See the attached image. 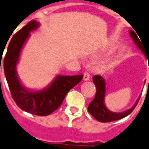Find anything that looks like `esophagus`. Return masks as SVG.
I'll use <instances>...</instances> for the list:
<instances>
[{
	"mask_svg": "<svg viewBox=\"0 0 149 149\" xmlns=\"http://www.w3.org/2000/svg\"><path fill=\"white\" fill-rule=\"evenodd\" d=\"M84 81H88L90 80V74L88 72H84V78H83Z\"/></svg>",
	"mask_w": 149,
	"mask_h": 149,
	"instance_id": "esophagus-1",
	"label": "esophagus"
}]
</instances>
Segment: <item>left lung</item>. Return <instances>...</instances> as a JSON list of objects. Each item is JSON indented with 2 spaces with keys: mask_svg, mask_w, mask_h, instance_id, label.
I'll return each mask as SVG.
<instances>
[{
  "mask_svg": "<svg viewBox=\"0 0 149 149\" xmlns=\"http://www.w3.org/2000/svg\"><path fill=\"white\" fill-rule=\"evenodd\" d=\"M136 33L132 31V30H130V36L133 39L134 42L138 46L139 49L145 54L143 47H142V40L140 41V38L139 39V37L137 36L138 34L136 35ZM93 82L95 84L97 91H96V94L94 100L89 104L88 110L90 113L91 114L92 116H94L96 120H98L99 122H101V123H108V122L116 121V120H120V119L126 117V116H127L128 115H130L133 111V110L136 107L137 104H138L139 100L140 97H139L138 100H136V103L134 104L132 108H130V109L123 112V113H114V112H111L110 110H108L107 108L106 107L105 104H104V98H105L106 94L105 80L100 75L97 74V75H94L93 77Z\"/></svg>",
  "mask_w": 149,
  "mask_h": 149,
  "instance_id": "1",
  "label": "left lung"
}]
</instances>
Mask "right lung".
<instances>
[{"label": "right lung", "instance_id": "add662e5", "mask_svg": "<svg viewBox=\"0 0 149 149\" xmlns=\"http://www.w3.org/2000/svg\"><path fill=\"white\" fill-rule=\"evenodd\" d=\"M39 26L38 22L31 20L13 35L3 59V70L11 96L17 105L29 113L48 116L59 107L68 92L81 81L84 75H58L49 86L39 91H31L22 85L17 76V64L30 32Z\"/></svg>", "mask_w": 149, "mask_h": 149}]
</instances>
